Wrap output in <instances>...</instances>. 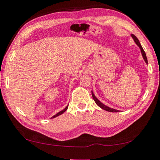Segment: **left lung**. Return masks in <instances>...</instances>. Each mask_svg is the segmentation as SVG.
Here are the masks:
<instances>
[{"label": "left lung", "instance_id": "left-lung-1", "mask_svg": "<svg viewBox=\"0 0 160 160\" xmlns=\"http://www.w3.org/2000/svg\"><path fill=\"white\" fill-rule=\"evenodd\" d=\"M131 36H132V38H134V42H136V44L137 45H138V46H139V48H140V51H141V54H142V55H143V59H144V61H145V62L147 63H148V61H147V56H146V53H145V52L144 51H143V48H142V46H141V45H140V42H139V40H138V38L136 37V36H134V35H131ZM92 98H93V99H94V101H95V102L96 103V104L98 105V106H99L100 108H102V109H104V110H106V111H108V112H119L118 110H116V109H113V108H109V107H108V106H105L104 104H103V103H102L101 102L99 101V99H97V98L96 97V96H95V95L93 94V92H92Z\"/></svg>", "mask_w": 160, "mask_h": 160}]
</instances>
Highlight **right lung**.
Returning a JSON list of instances; mask_svg holds the SVG:
<instances>
[{
  "label": "right lung",
  "mask_w": 160,
  "mask_h": 160,
  "mask_svg": "<svg viewBox=\"0 0 160 160\" xmlns=\"http://www.w3.org/2000/svg\"><path fill=\"white\" fill-rule=\"evenodd\" d=\"M68 106H67V107H66V108H64V109H63V110H62V111H61L60 112H58V113H57V114H56V115H54V116H53V117H52V118H55V117L58 116V115H61V114H63V113H64V112H65L67 109H68Z\"/></svg>",
  "instance_id": "1"
}]
</instances>
